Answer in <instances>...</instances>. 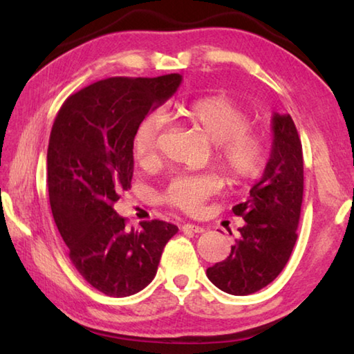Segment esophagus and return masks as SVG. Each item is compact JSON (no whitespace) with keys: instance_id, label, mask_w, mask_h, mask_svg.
I'll list each match as a JSON object with an SVG mask.
<instances>
[{"instance_id":"esophagus-1","label":"esophagus","mask_w":354,"mask_h":354,"mask_svg":"<svg viewBox=\"0 0 354 354\" xmlns=\"http://www.w3.org/2000/svg\"><path fill=\"white\" fill-rule=\"evenodd\" d=\"M184 232H204L205 230L202 228V227H199V225H193V223H185V225H183V228H181Z\"/></svg>"}]
</instances>
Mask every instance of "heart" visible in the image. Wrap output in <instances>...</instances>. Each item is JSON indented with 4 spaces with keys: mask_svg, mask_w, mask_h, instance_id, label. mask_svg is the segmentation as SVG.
Returning a JSON list of instances; mask_svg holds the SVG:
<instances>
[{
    "mask_svg": "<svg viewBox=\"0 0 354 354\" xmlns=\"http://www.w3.org/2000/svg\"><path fill=\"white\" fill-rule=\"evenodd\" d=\"M171 117L213 142V162L232 189H248L261 178L269 161V138L251 123L245 108L227 95H205L175 103ZM161 118L150 114L135 129L132 155L142 170L153 171L161 164ZM223 189L216 173L179 175L161 193V202L171 208L198 216L207 202Z\"/></svg>",
    "mask_w": 354,
    "mask_h": 354,
    "instance_id": "obj_1",
    "label": "heart"
}]
</instances>
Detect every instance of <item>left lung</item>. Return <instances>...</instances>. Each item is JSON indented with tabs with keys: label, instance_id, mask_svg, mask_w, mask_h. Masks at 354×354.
I'll list each match as a JSON object with an SVG mask.
<instances>
[{
	"label": "left lung",
	"instance_id": "obj_1",
	"mask_svg": "<svg viewBox=\"0 0 354 354\" xmlns=\"http://www.w3.org/2000/svg\"><path fill=\"white\" fill-rule=\"evenodd\" d=\"M274 141L263 176L250 198L232 207L246 222L223 261L207 269L216 288L250 295L274 281L297 242L304 192L303 146L289 114L272 117Z\"/></svg>",
	"mask_w": 354,
	"mask_h": 354
}]
</instances>
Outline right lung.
<instances>
[{
  "instance_id": "right-lung-1",
  "label": "right lung",
  "mask_w": 354,
  "mask_h": 354,
  "mask_svg": "<svg viewBox=\"0 0 354 354\" xmlns=\"http://www.w3.org/2000/svg\"><path fill=\"white\" fill-rule=\"evenodd\" d=\"M181 74L109 77L70 95L51 127L47 185L70 260L109 297H129L153 280L178 227L162 221L127 230L114 209L133 175L132 138L147 112L169 100Z\"/></svg>"
}]
</instances>
